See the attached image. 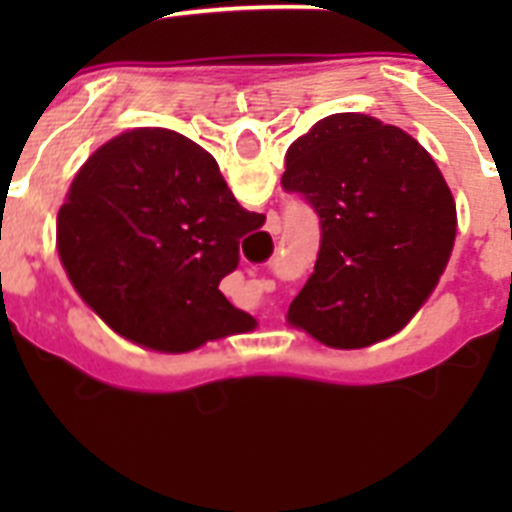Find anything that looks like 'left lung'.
Listing matches in <instances>:
<instances>
[{
  "label": "left lung",
  "mask_w": 512,
  "mask_h": 512,
  "mask_svg": "<svg viewBox=\"0 0 512 512\" xmlns=\"http://www.w3.org/2000/svg\"><path fill=\"white\" fill-rule=\"evenodd\" d=\"M282 184L305 194L323 230L287 323L346 351L400 333L456 241L454 194L431 153L377 117L336 112L287 148Z\"/></svg>",
  "instance_id": "8db88e82"
}]
</instances>
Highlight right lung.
<instances>
[{"label": "right lung", "instance_id": "add662e5", "mask_svg": "<svg viewBox=\"0 0 512 512\" xmlns=\"http://www.w3.org/2000/svg\"><path fill=\"white\" fill-rule=\"evenodd\" d=\"M264 215L238 205L215 158L169 128H133L76 171L56 217L66 277L138 346L187 354L256 320L220 292L238 238Z\"/></svg>", "mask_w": 512, "mask_h": 512}]
</instances>
